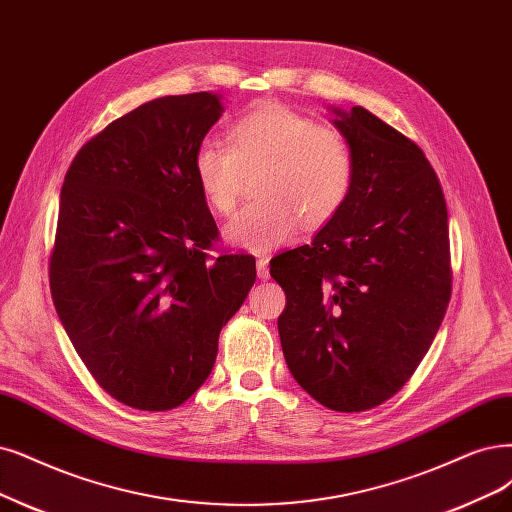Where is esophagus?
Segmentation results:
<instances>
[{"instance_id":"esophagus-1","label":"esophagus","mask_w":512,"mask_h":512,"mask_svg":"<svg viewBox=\"0 0 512 512\" xmlns=\"http://www.w3.org/2000/svg\"><path fill=\"white\" fill-rule=\"evenodd\" d=\"M257 276L261 280H268L270 278V261L266 257H259L257 259Z\"/></svg>"}]
</instances>
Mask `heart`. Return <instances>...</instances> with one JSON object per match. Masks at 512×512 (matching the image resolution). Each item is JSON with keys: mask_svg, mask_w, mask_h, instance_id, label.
Masks as SVG:
<instances>
[{"mask_svg": "<svg viewBox=\"0 0 512 512\" xmlns=\"http://www.w3.org/2000/svg\"><path fill=\"white\" fill-rule=\"evenodd\" d=\"M257 166H266L257 183L263 200L225 227V240L238 249L268 253L301 223H329L352 194L354 156L342 132L287 105H255L232 124L227 145L206 139L194 154L200 194L219 215L234 213L242 170Z\"/></svg>", "mask_w": 512, "mask_h": 512, "instance_id": "b5f03b06", "label": "heart"}]
</instances>
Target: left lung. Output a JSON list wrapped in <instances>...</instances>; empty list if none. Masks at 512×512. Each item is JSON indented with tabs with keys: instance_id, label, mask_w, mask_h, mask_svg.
<instances>
[{
	"instance_id": "1",
	"label": "left lung",
	"mask_w": 512,
	"mask_h": 512,
	"mask_svg": "<svg viewBox=\"0 0 512 512\" xmlns=\"http://www.w3.org/2000/svg\"><path fill=\"white\" fill-rule=\"evenodd\" d=\"M354 156L346 206L310 244L270 261L287 293L278 333L289 371L333 411L399 392L426 356L451 295L441 183L424 151L365 107H331Z\"/></svg>"
}]
</instances>
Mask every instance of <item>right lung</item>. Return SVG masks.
<instances>
[{
	"mask_svg": "<svg viewBox=\"0 0 512 512\" xmlns=\"http://www.w3.org/2000/svg\"><path fill=\"white\" fill-rule=\"evenodd\" d=\"M221 113L215 92L143 103L92 137L63 181L54 308L94 380L128 407L185 403L255 282V257L206 253L219 232L194 154Z\"/></svg>",
	"mask_w": 512,
	"mask_h": 512,
	"instance_id": "add662e5",
	"label": "right lung"
}]
</instances>
